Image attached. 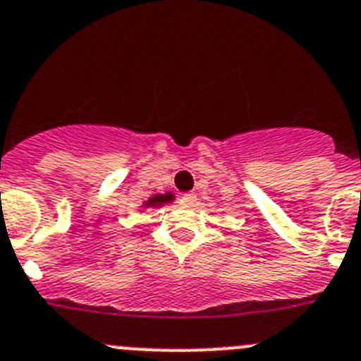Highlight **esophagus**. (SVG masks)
<instances>
[{
  "instance_id": "1",
  "label": "esophagus",
  "mask_w": 361,
  "mask_h": 361,
  "mask_svg": "<svg viewBox=\"0 0 361 361\" xmlns=\"http://www.w3.org/2000/svg\"><path fill=\"white\" fill-rule=\"evenodd\" d=\"M180 202H181V204H183V206H194L195 202H197V195L192 194V192H188V194L181 195Z\"/></svg>"
}]
</instances>
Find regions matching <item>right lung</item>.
I'll list each match as a JSON object with an SVG mask.
<instances>
[{
	"label": "right lung",
	"instance_id": "right-lung-1",
	"mask_svg": "<svg viewBox=\"0 0 361 361\" xmlns=\"http://www.w3.org/2000/svg\"><path fill=\"white\" fill-rule=\"evenodd\" d=\"M174 199V195L171 194V192H167V194H159V195H153V197H149L148 201L145 202L146 208H157V206H162L166 204V202H171Z\"/></svg>",
	"mask_w": 361,
	"mask_h": 361
}]
</instances>
